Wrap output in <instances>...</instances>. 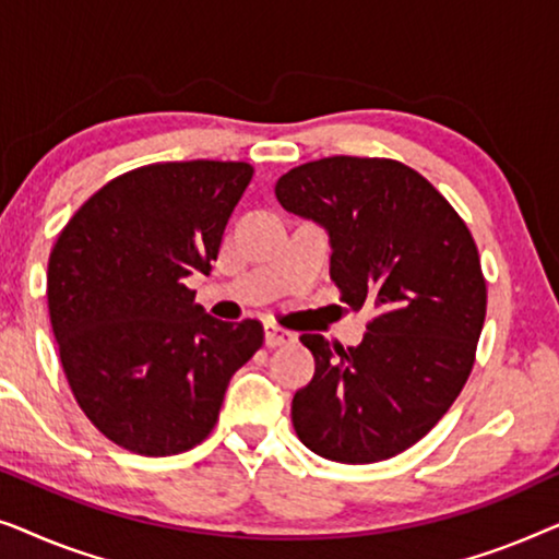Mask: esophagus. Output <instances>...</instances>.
<instances>
[{
  "label": "esophagus",
  "mask_w": 559,
  "mask_h": 559,
  "mask_svg": "<svg viewBox=\"0 0 559 559\" xmlns=\"http://www.w3.org/2000/svg\"><path fill=\"white\" fill-rule=\"evenodd\" d=\"M264 341H266V346H270V348L287 346V343H295V333L285 331V328H280V325H266L264 328Z\"/></svg>",
  "instance_id": "1"
}]
</instances>
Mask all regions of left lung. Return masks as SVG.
I'll list each match as a JSON object with an SVG mask.
<instances>
[{
  "mask_svg": "<svg viewBox=\"0 0 559 559\" xmlns=\"http://www.w3.org/2000/svg\"><path fill=\"white\" fill-rule=\"evenodd\" d=\"M282 209L331 234V280L371 308L361 346L302 333L316 377L293 400L297 438L335 463L386 461L423 440L471 377L486 277L471 228L400 159L335 155L274 186Z\"/></svg>",
  "mask_w": 559,
  "mask_h": 559,
  "instance_id": "1",
  "label": "left lung"
}]
</instances>
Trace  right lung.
<instances>
[{"instance_id": "add662e5", "label": "right lung", "mask_w": 559, "mask_h": 559, "mask_svg": "<svg viewBox=\"0 0 559 559\" xmlns=\"http://www.w3.org/2000/svg\"><path fill=\"white\" fill-rule=\"evenodd\" d=\"M249 163L129 170L58 234L48 310L68 386L94 427L136 455H178L218 423L228 381L262 348L259 320L224 323L186 285L211 272Z\"/></svg>"}]
</instances>
